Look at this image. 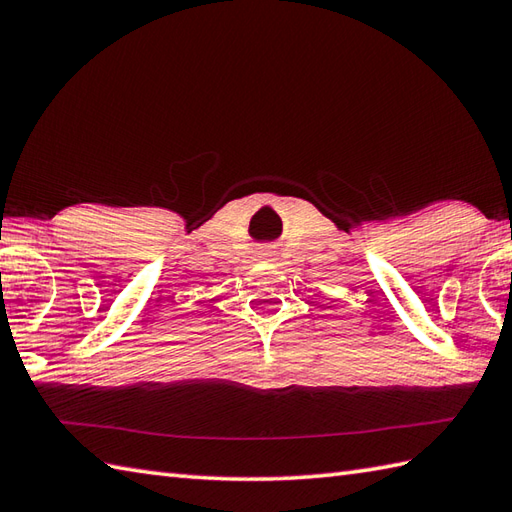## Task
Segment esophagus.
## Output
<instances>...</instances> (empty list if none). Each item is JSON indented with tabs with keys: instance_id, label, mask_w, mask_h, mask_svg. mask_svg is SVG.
Segmentation results:
<instances>
[{
	"instance_id": "1",
	"label": "esophagus",
	"mask_w": 512,
	"mask_h": 512,
	"mask_svg": "<svg viewBox=\"0 0 512 512\" xmlns=\"http://www.w3.org/2000/svg\"><path fill=\"white\" fill-rule=\"evenodd\" d=\"M270 255H273V253H270V250H264V253H262V259H264V262H270Z\"/></svg>"
}]
</instances>
